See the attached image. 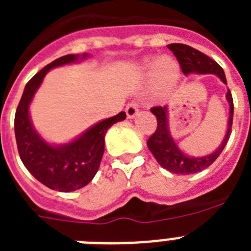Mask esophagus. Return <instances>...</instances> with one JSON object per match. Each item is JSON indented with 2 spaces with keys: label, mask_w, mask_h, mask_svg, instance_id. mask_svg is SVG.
Wrapping results in <instances>:
<instances>
[{
  "label": "esophagus",
  "mask_w": 251,
  "mask_h": 251,
  "mask_svg": "<svg viewBox=\"0 0 251 251\" xmlns=\"http://www.w3.org/2000/svg\"><path fill=\"white\" fill-rule=\"evenodd\" d=\"M126 113H127V117L129 119L134 118V117H136V115L139 113L138 104L134 103V101H132V103L128 104L127 108H126Z\"/></svg>",
  "instance_id": "obj_1"
}]
</instances>
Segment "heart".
Masks as SVG:
<instances>
[{"mask_svg":"<svg viewBox=\"0 0 251 251\" xmlns=\"http://www.w3.org/2000/svg\"><path fill=\"white\" fill-rule=\"evenodd\" d=\"M145 70L148 76L152 77L161 89H168L175 85L179 75L178 65L170 57L148 60L145 65Z\"/></svg>","mask_w":251,"mask_h":251,"instance_id":"b5f03b06","label":"heart"}]
</instances>
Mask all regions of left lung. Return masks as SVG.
<instances>
[{"label":"left lung","instance_id":"left-lung-1","mask_svg":"<svg viewBox=\"0 0 251 251\" xmlns=\"http://www.w3.org/2000/svg\"><path fill=\"white\" fill-rule=\"evenodd\" d=\"M167 48L177 57L181 69H182V73L185 75L214 74L220 77V80L224 84H227L223 68L211 57L202 54L201 51L196 50L191 46L185 45V44H170V45H167ZM226 100L229 101L230 112L225 137H224L220 146L214 152L202 157L188 156L187 153L181 151L174 137L171 136L170 128H168V106H153L151 112L156 115L157 129L147 141V146L148 150L152 152L159 165L176 175L197 174V172H201L210 165H212L215 159L221 154L226 143L229 141L230 134H231L234 101H232L231 93L229 89L226 93Z\"/></svg>","mask_w":251,"mask_h":251}]
</instances>
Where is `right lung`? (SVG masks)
<instances>
[{"instance_id":"add662e5","label":"right lung","mask_w":251,"mask_h":251,"mask_svg":"<svg viewBox=\"0 0 251 251\" xmlns=\"http://www.w3.org/2000/svg\"><path fill=\"white\" fill-rule=\"evenodd\" d=\"M89 55H65L41 69L26 84L15 114V136L22 163L37 181L60 192L79 190L94 178L103 157L106 130L127 117L121 112L98 122L64 145H51L35 129L30 117V104L45 75L51 69L77 63Z\"/></svg>"}]
</instances>
